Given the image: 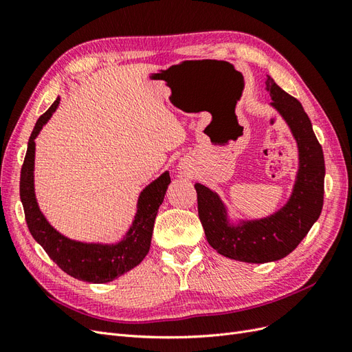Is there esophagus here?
I'll list each match as a JSON object with an SVG mask.
<instances>
[{
  "mask_svg": "<svg viewBox=\"0 0 352 352\" xmlns=\"http://www.w3.org/2000/svg\"><path fill=\"white\" fill-rule=\"evenodd\" d=\"M180 172H182V170H180Z\"/></svg>",
  "mask_w": 352,
  "mask_h": 352,
  "instance_id": "esophagus-1",
  "label": "esophagus"
}]
</instances>
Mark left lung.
<instances>
[{
    "mask_svg": "<svg viewBox=\"0 0 352 352\" xmlns=\"http://www.w3.org/2000/svg\"><path fill=\"white\" fill-rule=\"evenodd\" d=\"M272 105L289 124L300 151L294 192L270 217L230 226L223 202L207 186L195 184L198 216L208 243L228 258L245 263H269L286 257L320 217L324 194V157L301 102L267 76Z\"/></svg>",
    "mask_w": 352,
    "mask_h": 352,
    "instance_id": "8db88e82",
    "label": "left lung"
}]
</instances>
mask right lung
I'll list each match as a JSON object with an SVG mask.
<instances>
[{
    "label": "right lung",
    "instance_id": "1",
    "mask_svg": "<svg viewBox=\"0 0 352 352\" xmlns=\"http://www.w3.org/2000/svg\"><path fill=\"white\" fill-rule=\"evenodd\" d=\"M58 104L60 98L52 102L51 107L39 117L29 138L28 151L20 173V199L25 210V219L32 236L63 272L83 282L107 283L136 267L150 251L155 216L164 199L170 176L168 172L163 173L142 190L138 199V212L133 225L119 243H82L60 235L42 216L34 190L35 138L56 111Z\"/></svg>",
    "mask_w": 352,
    "mask_h": 352
}]
</instances>
